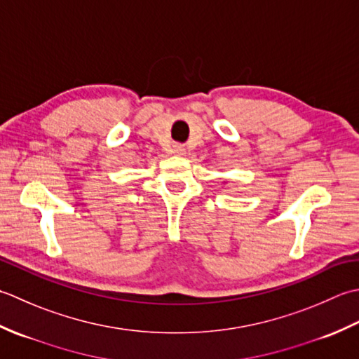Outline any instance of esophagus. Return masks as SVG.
Masks as SVG:
<instances>
[{
	"label": "esophagus",
	"mask_w": 359,
	"mask_h": 359,
	"mask_svg": "<svg viewBox=\"0 0 359 359\" xmlns=\"http://www.w3.org/2000/svg\"><path fill=\"white\" fill-rule=\"evenodd\" d=\"M172 153H173V155L181 156V155H184V153H186V147L182 144H173L172 145Z\"/></svg>",
	"instance_id": "34e87169"
}]
</instances>
